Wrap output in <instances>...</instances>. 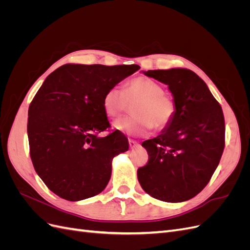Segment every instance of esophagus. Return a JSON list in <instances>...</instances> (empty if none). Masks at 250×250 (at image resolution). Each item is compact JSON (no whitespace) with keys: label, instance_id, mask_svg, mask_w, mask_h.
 <instances>
[{"label":"esophagus","instance_id":"34e87169","mask_svg":"<svg viewBox=\"0 0 250 250\" xmlns=\"http://www.w3.org/2000/svg\"><path fill=\"white\" fill-rule=\"evenodd\" d=\"M128 142H129V147H130L131 149H133V148H135V147H138V146H139V143H138L137 141L129 140Z\"/></svg>","mask_w":250,"mask_h":250}]
</instances>
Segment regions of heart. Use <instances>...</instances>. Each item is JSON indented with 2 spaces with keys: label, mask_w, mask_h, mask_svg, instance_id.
<instances>
[{
  "label": "heart",
  "mask_w": 250,
  "mask_h": 250,
  "mask_svg": "<svg viewBox=\"0 0 250 250\" xmlns=\"http://www.w3.org/2000/svg\"><path fill=\"white\" fill-rule=\"evenodd\" d=\"M138 101L133 106L134 116L121 118L113 123L116 129L129 135H146L153 126L167 127L175 116V104L165 95L164 87L148 77H138L127 82L125 88L111 86L104 94L103 108L110 118L122 115L128 102Z\"/></svg>",
  "instance_id": "heart-1"
}]
</instances>
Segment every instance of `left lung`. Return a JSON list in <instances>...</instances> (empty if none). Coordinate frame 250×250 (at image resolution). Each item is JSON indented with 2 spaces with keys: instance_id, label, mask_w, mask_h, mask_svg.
<instances>
[{
  "instance_id": "1",
  "label": "left lung",
  "mask_w": 250,
  "mask_h": 250,
  "mask_svg": "<svg viewBox=\"0 0 250 250\" xmlns=\"http://www.w3.org/2000/svg\"><path fill=\"white\" fill-rule=\"evenodd\" d=\"M144 74L168 85L176 111L160 135L143 142L149 161L138 170L139 183L153 198L183 202L203 190L220 162L225 137L222 108L191 70Z\"/></svg>"
}]
</instances>
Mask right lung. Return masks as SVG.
Listing matches in <instances>:
<instances>
[{
	"label": "right lung",
	"mask_w": 250,
	"mask_h": 250,
	"mask_svg": "<svg viewBox=\"0 0 250 250\" xmlns=\"http://www.w3.org/2000/svg\"><path fill=\"white\" fill-rule=\"evenodd\" d=\"M140 70L138 64L67 63L43 81L29 106L28 139L33 167L50 190L69 201L101 193L111 162L128 150L122 132L109 128L103 108L106 90Z\"/></svg>",
	"instance_id": "obj_1"
}]
</instances>
